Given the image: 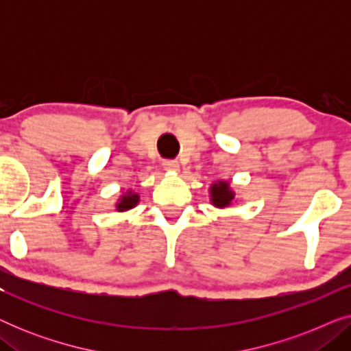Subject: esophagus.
I'll return each instance as SVG.
<instances>
[{"label": "esophagus", "instance_id": "34e87169", "mask_svg": "<svg viewBox=\"0 0 351 351\" xmlns=\"http://www.w3.org/2000/svg\"><path fill=\"white\" fill-rule=\"evenodd\" d=\"M162 167L166 171H179V162L176 160H165L162 161Z\"/></svg>", "mask_w": 351, "mask_h": 351}]
</instances>
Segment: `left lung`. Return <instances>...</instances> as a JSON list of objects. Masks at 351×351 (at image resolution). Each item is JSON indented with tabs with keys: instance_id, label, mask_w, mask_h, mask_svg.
Listing matches in <instances>:
<instances>
[{
	"instance_id": "1",
	"label": "left lung",
	"mask_w": 351,
	"mask_h": 351,
	"mask_svg": "<svg viewBox=\"0 0 351 351\" xmlns=\"http://www.w3.org/2000/svg\"><path fill=\"white\" fill-rule=\"evenodd\" d=\"M210 198H213L214 206L225 208V206L232 203L234 195L233 191H230L227 182H219V184H214L213 189H210Z\"/></svg>"
}]
</instances>
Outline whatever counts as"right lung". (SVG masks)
I'll use <instances>...</instances> for the list:
<instances>
[{
    "label": "right lung",
    "instance_id": "add662e5",
    "mask_svg": "<svg viewBox=\"0 0 351 351\" xmlns=\"http://www.w3.org/2000/svg\"><path fill=\"white\" fill-rule=\"evenodd\" d=\"M137 201H138V196H137V195L128 193V195H124V196H123L121 201H119V203L117 204V208H118L119 210L131 209V208H134V206L137 204Z\"/></svg>",
    "mask_w": 351,
    "mask_h": 351
}]
</instances>
